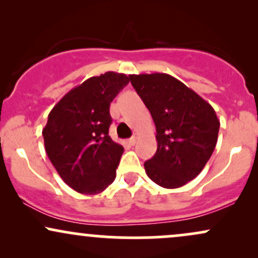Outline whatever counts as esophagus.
<instances>
[{
	"mask_svg": "<svg viewBox=\"0 0 258 258\" xmlns=\"http://www.w3.org/2000/svg\"><path fill=\"white\" fill-rule=\"evenodd\" d=\"M137 138H138V136H137V135H133L132 137L130 138L128 141H127V142H128L130 146H135V143H136V141H137Z\"/></svg>",
	"mask_w": 258,
	"mask_h": 258,
	"instance_id": "obj_1",
	"label": "esophagus"
}]
</instances>
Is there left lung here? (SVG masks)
<instances>
[{
	"label": "left lung",
	"instance_id": "1",
	"mask_svg": "<svg viewBox=\"0 0 258 258\" xmlns=\"http://www.w3.org/2000/svg\"><path fill=\"white\" fill-rule=\"evenodd\" d=\"M128 78L156 127L158 150L144 162L146 173L162 188L186 184L203 171L217 143L220 120L214 108L168 74Z\"/></svg>",
	"mask_w": 258,
	"mask_h": 258
}]
</instances>
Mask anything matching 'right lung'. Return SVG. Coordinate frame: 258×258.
<instances>
[{"label":"right lung","mask_w":258,"mask_h":258,"mask_svg":"<svg viewBox=\"0 0 258 258\" xmlns=\"http://www.w3.org/2000/svg\"><path fill=\"white\" fill-rule=\"evenodd\" d=\"M128 82V76L114 72L93 76L49 112L44 149L61 179L78 193H102L116 177L123 147L109 136V106Z\"/></svg>","instance_id":"add662e5"}]
</instances>
